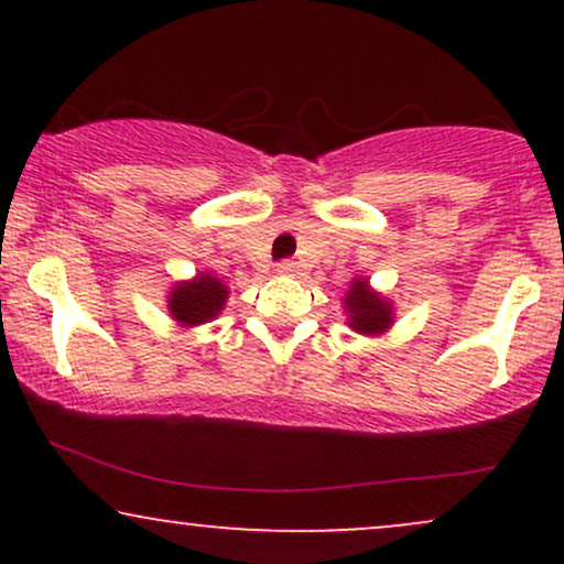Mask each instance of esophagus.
<instances>
[{
    "instance_id": "1",
    "label": "esophagus",
    "mask_w": 564,
    "mask_h": 564,
    "mask_svg": "<svg viewBox=\"0 0 564 564\" xmlns=\"http://www.w3.org/2000/svg\"><path fill=\"white\" fill-rule=\"evenodd\" d=\"M296 268H300V264H296L294 260H283L281 264H278V275H283V278H291L296 273Z\"/></svg>"
}]
</instances>
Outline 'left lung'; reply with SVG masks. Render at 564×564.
I'll return each instance as SVG.
<instances>
[{
	"mask_svg": "<svg viewBox=\"0 0 564 564\" xmlns=\"http://www.w3.org/2000/svg\"><path fill=\"white\" fill-rule=\"evenodd\" d=\"M345 313L347 326L355 334L364 336H381L392 328L394 323V307L384 294L371 289L368 278H352L345 294Z\"/></svg>",
	"mask_w": 564,
	"mask_h": 564,
	"instance_id": "left-lung-1",
	"label": "left lung"
}]
</instances>
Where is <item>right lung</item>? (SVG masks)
<instances>
[{
	"label": "right lung",
	"mask_w": 564,
	"mask_h": 564,
	"mask_svg": "<svg viewBox=\"0 0 564 564\" xmlns=\"http://www.w3.org/2000/svg\"><path fill=\"white\" fill-rule=\"evenodd\" d=\"M230 289L212 270H200L187 281H174L166 291V310L183 328H196L215 321L228 304Z\"/></svg>",
	"instance_id": "obj_1"
}]
</instances>
